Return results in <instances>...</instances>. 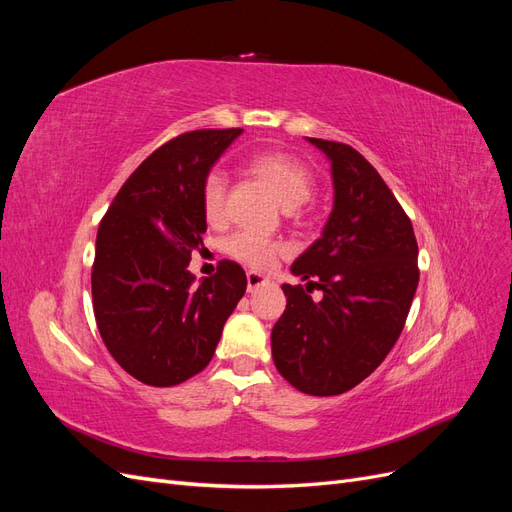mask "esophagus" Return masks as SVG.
Listing matches in <instances>:
<instances>
[{
  "label": "esophagus",
  "mask_w": 512,
  "mask_h": 512,
  "mask_svg": "<svg viewBox=\"0 0 512 512\" xmlns=\"http://www.w3.org/2000/svg\"><path fill=\"white\" fill-rule=\"evenodd\" d=\"M269 280L265 275H260V273H256V271H247V290L250 292H254V290H258L260 286H265Z\"/></svg>",
  "instance_id": "esophagus-1"
}]
</instances>
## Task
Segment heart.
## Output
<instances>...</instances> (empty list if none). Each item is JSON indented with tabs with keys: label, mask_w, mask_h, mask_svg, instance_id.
Returning <instances> with one entry per match:
<instances>
[{
	"label": "heart",
	"mask_w": 512,
	"mask_h": 512,
	"mask_svg": "<svg viewBox=\"0 0 512 512\" xmlns=\"http://www.w3.org/2000/svg\"><path fill=\"white\" fill-rule=\"evenodd\" d=\"M247 168L265 181L288 209L307 203L314 194V175L303 162L280 151H260L247 160ZM226 188L224 170L213 168L200 185V207L209 224H220L226 215ZM224 252L245 267L258 271L269 269L284 254V247L254 232H235L224 241Z\"/></svg>",
	"instance_id": "heart-1"
}]
</instances>
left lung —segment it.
Segmentation results:
<instances>
[{"mask_svg":"<svg viewBox=\"0 0 512 512\" xmlns=\"http://www.w3.org/2000/svg\"><path fill=\"white\" fill-rule=\"evenodd\" d=\"M331 162L333 211L322 237L292 262L305 288L284 284L271 331L277 371L301 393L342 395L363 382L404 331L418 286L412 222L359 151L307 138ZM309 287L323 290L316 304Z\"/></svg>","mask_w":512,"mask_h":512,"instance_id":"1","label":"left lung"}]
</instances>
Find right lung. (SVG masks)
I'll list each match as a JSON object with an SVG mask.
<instances>
[{"label":"right lung","instance_id":"right-lung-1","mask_svg":"<svg viewBox=\"0 0 512 512\" xmlns=\"http://www.w3.org/2000/svg\"><path fill=\"white\" fill-rule=\"evenodd\" d=\"M241 128L185 132L138 166L98 228L91 299L102 342L128 374L175 386L203 371L245 294V271L222 260L198 284L188 271L207 220L200 185Z\"/></svg>","mask_w":512,"mask_h":512}]
</instances>
